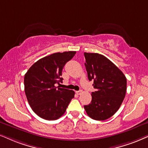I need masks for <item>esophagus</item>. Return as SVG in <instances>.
Here are the masks:
<instances>
[{"label": "esophagus", "instance_id": "obj_1", "mask_svg": "<svg viewBox=\"0 0 148 148\" xmlns=\"http://www.w3.org/2000/svg\"><path fill=\"white\" fill-rule=\"evenodd\" d=\"M76 94H77V95H80V94H81L82 93H83V91H82V90L76 91Z\"/></svg>", "mask_w": 148, "mask_h": 148}]
</instances>
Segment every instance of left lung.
Listing matches in <instances>:
<instances>
[{"label":"left lung","instance_id":"8db88e82","mask_svg":"<svg viewBox=\"0 0 148 148\" xmlns=\"http://www.w3.org/2000/svg\"><path fill=\"white\" fill-rule=\"evenodd\" d=\"M88 79L93 81L91 103L84 106L86 113L95 120H105L120 107L126 96L127 80L113 62L98 53H84Z\"/></svg>","mask_w":148,"mask_h":148}]
</instances>
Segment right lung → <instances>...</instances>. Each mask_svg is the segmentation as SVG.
Here are the masks:
<instances>
[{
	"label": "right lung",
	"mask_w": 148,
	"mask_h": 148,
	"mask_svg": "<svg viewBox=\"0 0 148 148\" xmlns=\"http://www.w3.org/2000/svg\"><path fill=\"white\" fill-rule=\"evenodd\" d=\"M76 51L56 52L35 62L24 75V91L30 106L39 117L55 120L65 113L74 91L60 88L62 70Z\"/></svg>",
	"instance_id": "right-lung-1"
}]
</instances>
